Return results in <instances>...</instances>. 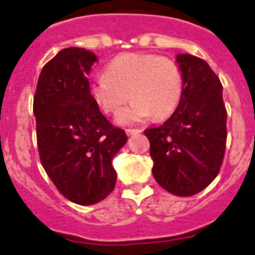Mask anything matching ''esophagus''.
I'll return each instance as SVG.
<instances>
[{"label":"esophagus","instance_id":"34e87169","mask_svg":"<svg viewBox=\"0 0 255 255\" xmlns=\"http://www.w3.org/2000/svg\"><path fill=\"white\" fill-rule=\"evenodd\" d=\"M126 132H127L128 136H130V134L140 133V132H142V129H137V128H128V129H126Z\"/></svg>","mask_w":255,"mask_h":255}]
</instances>
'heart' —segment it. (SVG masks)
Returning a JSON list of instances; mask_svg holds the SVG:
<instances>
[{"label":"heart","mask_w":255,"mask_h":255,"mask_svg":"<svg viewBox=\"0 0 255 255\" xmlns=\"http://www.w3.org/2000/svg\"><path fill=\"white\" fill-rule=\"evenodd\" d=\"M105 73L91 81V95L106 114H117L130 97L133 101L117 117L121 125L138 123L151 114L167 118L182 97V74L168 57L123 54L108 64Z\"/></svg>","instance_id":"1"}]
</instances>
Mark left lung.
I'll use <instances>...</instances> for the list:
<instances>
[{"label": "left lung", "instance_id": "1", "mask_svg": "<svg viewBox=\"0 0 255 255\" xmlns=\"http://www.w3.org/2000/svg\"><path fill=\"white\" fill-rule=\"evenodd\" d=\"M182 97L169 119L145 129L154 160L152 174L164 190L192 196L220 173L227 141V110L222 83L207 61L177 55Z\"/></svg>", "mask_w": 255, "mask_h": 255}]
</instances>
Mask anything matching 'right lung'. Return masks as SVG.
<instances>
[{
    "label": "right lung",
    "mask_w": 255,
    "mask_h": 255,
    "mask_svg": "<svg viewBox=\"0 0 255 255\" xmlns=\"http://www.w3.org/2000/svg\"><path fill=\"white\" fill-rule=\"evenodd\" d=\"M97 57L85 48L61 50L42 69L33 99L42 167L56 189L79 205L114 190V155L127 142L91 95L87 75Z\"/></svg>",
    "instance_id": "1"
}]
</instances>
